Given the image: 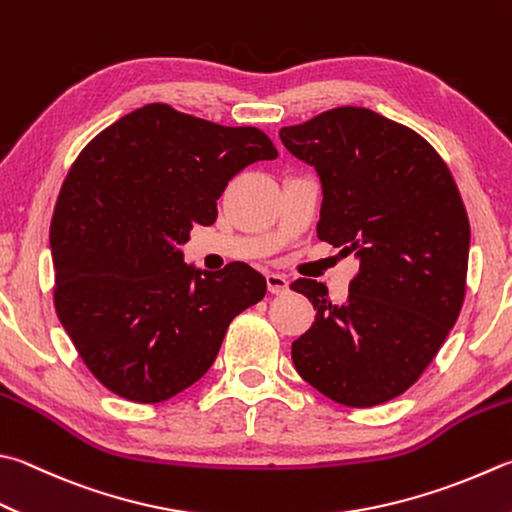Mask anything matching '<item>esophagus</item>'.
Wrapping results in <instances>:
<instances>
[{"label":"esophagus","mask_w":512,"mask_h":512,"mask_svg":"<svg viewBox=\"0 0 512 512\" xmlns=\"http://www.w3.org/2000/svg\"><path fill=\"white\" fill-rule=\"evenodd\" d=\"M267 289L272 294H285L287 289H289V281L287 278L283 276V274H274V272H269L267 274Z\"/></svg>","instance_id":"1"}]
</instances>
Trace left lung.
<instances>
[{"mask_svg": "<svg viewBox=\"0 0 512 512\" xmlns=\"http://www.w3.org/2000/svg\"><path fill=\"white\" fill-rule=\"evenodd\" d=\"M278 136L321 178L318 238L359 260L343 305H332L323 283H292L316 310L292 343L294 368L327 399L379 406L417 383L457 323L470 249L464 200L419 133L363 106Z\"/></svg>", "mask_w": 512, "mask_h": 512, "instance_id": "1", "label": "left lung"}]
</instances>
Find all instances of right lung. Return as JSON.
<instances>
[{"instance_id": "obj_1", "label": "right lung", "mask_w": 512, "mask_h": 512, "mask_svg": "<svg viewBox=\"0 0 512 512\" xmlns=\"http://www.w3.org/2000/svg\"><path fill=\"white\" fill-rule=\"evenodd\" d=\"M276 147L254 127L147 104L98 133L66 176L51 220L55 310L104 388L160 403L216 361L234 318L267 292L247 263L182 260L194 225H214L227 182Z\"/></svg>"}]
</instances>
